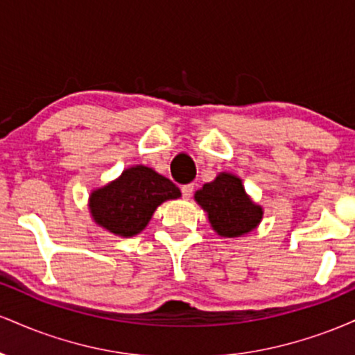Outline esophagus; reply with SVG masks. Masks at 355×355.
<instances>
[{"label":"esophagus","mask_w":355,"mask_h":355,"mask_svg":"<svg viewBox=\"0 0 355 355\" xmlns=\"http://www.w3.org/2000/svg\"><path fill=\"white\" fill-rule=\"evenodd\" d=\"M182 195L183 198H190L193 195V183H189V185L182 187Z\"/></svg>","instance_id":"34e87169"}]
</instances>
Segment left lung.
Returning a JSON list of instances; mask_svg holds the SVG:
<instances>
[{
	"mask_svg": "<svg viewBox=\"0 0 355 355\" xmlns=\"http://www.w3.org/2000/svg\"><path fill=\"white\" fill-rule=\"evenodd\" d=\"M195 200L209 214L214 230L223 237H239L255 229L262 220V209L247 197L242 180L220 173L195 193Z\"/></svg>",
	"mask_w": 355,
	"mask_h": 355,
	"instance_id": "obj_1",
	"label": "left lung"
}]
</instances>
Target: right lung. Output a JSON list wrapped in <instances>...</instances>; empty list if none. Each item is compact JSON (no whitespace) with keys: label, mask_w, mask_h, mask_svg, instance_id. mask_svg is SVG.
Masks as SVG:
<instances>
[{"label":"right lung","mask_w":355,"mask_h":355,"mask_svg":"<svg viewBox=\"0 0 355 355\" xmlns=\"http://www.w3.org/2000/svg\"><path fill=\"white\" fill-rule=\"evenodd\" d=\"M180 197V189L172 180L148 166L125 170L118 180L95 190L89 197V210L98 225L121 237L140 234L157 207Z\"/></svg>","instance_id":"obj_1"}]
</instances>
